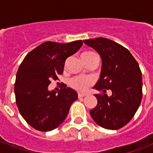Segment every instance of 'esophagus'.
<instances>
[{
  "label": "esophagus",
  "instance_id": "34e87169",
  "mask_svg": "<svg viewBox=\"0 0 153 153\" xmlns=\"http://www.w3.org/2000/svg\"><path fill=\"white\" fill-rule=\"evenodd\" d=\"M85 96H86V94H85V93H78V97H79V98L83 97H85Z\"/></svg>",
  "mask_w": 153,
  "mask_h": 153
}]
</instances>
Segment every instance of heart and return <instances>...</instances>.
<instances>
[{
    "instance_id": "obj_1",
    "label": "heart",
    "mask_w": 153,
    "mask_h": 153,
    "mask_svg": "<svg viewBox=\"0 0 153 153\" xmlns=\"http://www.w3.org/2000/svg\"><path fill=\"white\" fill-rule=\"evenodd\" d=\"M93 58H98L97 53L92 51H86L81 54V59L83 61L91 60ZM93 84V79L89 77L75 76L70 79V85L75 90L79 91H85L89 86Z\"/></svg>"
}]
</instances>
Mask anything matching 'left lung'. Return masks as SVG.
Returning <instances> with one entry per match:
<instances>
[{
  "label": "left lung",
  "instance_id": "obj_1",
  "mask_svg": "<svg viewBox=\"0 0 153 153\" xmlns=\"http://www.w3.org/2000/svg\"><path fill=\"white\" fill-rule=\"evenodd\" d=\"M102 59L100 79L93 88L103 94H95L97 105L90 111L93 120L107 129L123 127L134 117L143 97L142 73L139 63L126 48L107 38L83 40ZM108 89L112 95L105 94Z\"/></svg>",
  "mask_w": 153,
  "mask_h": 153
}]
</instances>
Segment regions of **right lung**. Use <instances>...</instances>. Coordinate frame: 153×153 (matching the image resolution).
I'll return each instance as SVG.
<instances>
[{"label":"right lung","mask_w":153,"mask_h":153,"mask_svg":"<svg viewBox=\"0 0 153 153\" xmlns=\"http://www.w3.org/2000/svg\"><path fill=\"white\" fill-rule=\"evenodd\" d=\"M83 45V40L61 44L44 42L27 54L19 67L14 85L16 103L27 123L35 129H56L67 117L77 93L71 88L50 91L51 79L63 74L67 58Z\"/></svg>","instance_id":"right-lung-1"}]
</instances>
